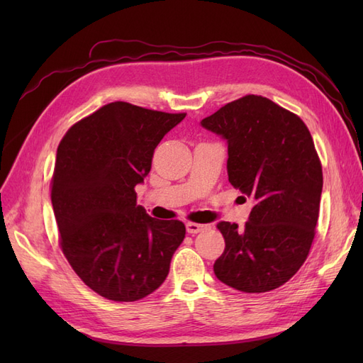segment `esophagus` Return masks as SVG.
<instances>
[{
    "instance_id": "1",
    "label": "esophagus",
    "mask_w": 363,
    "mask_h": 363,
    "mask_svg": "<svg viewBox=\"0 0 363 363\" xmlns=\"http://www.w3.org/2000/svg\"><path fill=\"white\" fill-rule=\"evenodd\" d=\"M207 228H208L207 224H199V223H188V224H186V230H188V233H191V235L204 232V230H207Z\"/></svg>"
}]
</instances>
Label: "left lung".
<instances>
[{
  "instance_id": "1",
  "label": "left lung",
  "mask_w": 363,
  "mask_h": 363,
  "mask_svg": "<svg viewBox=\"0 0 363 363\" xmlns=\"http://www.w3.org/2000/svg\"><path fill=\"white\" fill-rule=\"evenodd\" d=\"M227 140L228 182L255 200L245 227L218 223L225 248L213 265L227 286L280 288L309 255L320 213L323 168L309 128L260 95H245L201 121Z\"/></svg>"
}]
</instances>
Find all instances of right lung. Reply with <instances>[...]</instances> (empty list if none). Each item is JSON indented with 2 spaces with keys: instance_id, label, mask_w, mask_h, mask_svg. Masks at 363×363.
Wrapping results in <instances>:
<instances>
[{
  "instance_id": "1",
  "label": "right lung",
  "mask_w": 363,
  "mask_h": 363,
  "mask_svg": "<svg viewBox=\"0 0 363 363\" xmlns=\"http://www.w3.org/2000/svg\"><path fill=\"white\" fill-rule=\"evenodd\" d=\"M186 113L124 101L98 108L60 140L51 203L65 257L86 286L113 301H138L167 279L186 235L177 219L136 204L155 150Z\"/></svg>"
}]
</instances>
